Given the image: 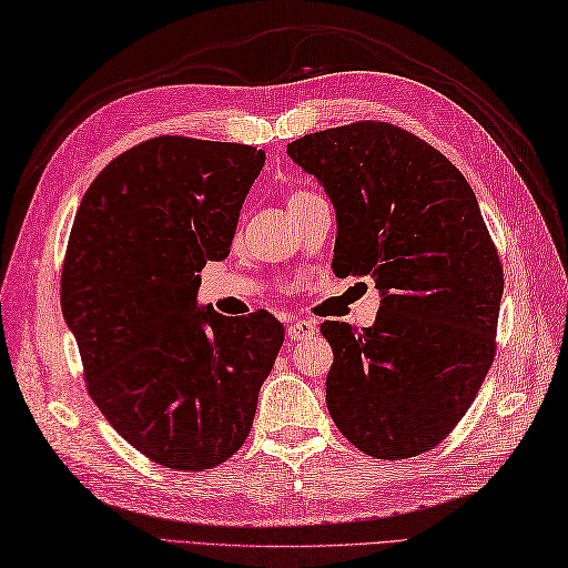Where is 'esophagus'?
Masks as SVG:
<instances>
[{
  "label": "esophagus",
  "instance_id": "esophagus-1",
  "mask_svg": "<svg viewBox=\"0 0 568 568\" xmlns=\"http://www.w3.org/2000/svg\"><path fill=\"white\" fill-rule=\"evenodd\" d=\"M315 332H317V327H315L313 321H296V323L288 325V339H292V342H303V339L313 337Z\"/></svg>",
  "mask_w": 568,
  "mask_h": 568
}]
</instances>
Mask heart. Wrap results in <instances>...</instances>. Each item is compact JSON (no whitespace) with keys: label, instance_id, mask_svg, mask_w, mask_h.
Wrapping results in <instances>:
<instances>
[{"label":"heart","instance_id":"heart-1","mask_svg":"<svg viewBox=\"0 0 568 568\" xmlns=\"http://www.w3.org/2000/svg\"><path fill=\"white\" fill-rule=\"evenodd\" d=\"M311 197H315L313 192H306V190H296V192H292V195H288L286 204L292 206V204H298V202H303V200H311Z\"/></svg>","mask_w":568,"mask_h":568}]
</instances>
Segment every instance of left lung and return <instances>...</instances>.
<instances>
[{
  "label": "left lung",
  "instance_id": "8db88e82",
  "mask_svg": "<svg viewBox=\"0 0 568 568\" xmlns=\"http://www.w3.org/2000/svg\"><path fill=\"white\" fill-rule=\"evenodd\" d=\"M337 212L332 270L371 276L376 323L321 332L335 362L325 399L358 450L405 460L458 424L496 354L504 267L473 187L419 136L362 120L286 146Z\"/></svg>",
  "mask_w": 568,
  "mask_h": 568
}]
</instances>
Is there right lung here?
Listing matches in <instances>:
<instances>
[{
  "mask_svg": "<svg viewBox=\"0 0 568 568\" xmlns=\"http://www.w3.org/2000/svg\"><path fill=\"white\" fill-rule=\"evenodd\" d=\"M262 165L247 144L154 136L95 175L69 233L60 298L89 395L163 467L229 460L282 349L272 313L197 306V272L229 255Z\"/></svg>",
  "mask_w": 568,
  "mask_h": 568,
  "instance_id": "1",
  "label": "right lung"
}]
</instances>
